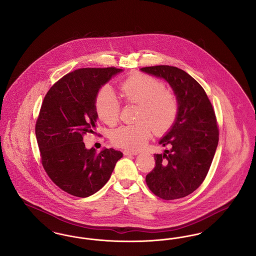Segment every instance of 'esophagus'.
<instances>
[{
    "label": "esophagus",
    "mask_w": 256,
    "mask_h": 256,
    "mask_svg": "<svg viewBox=\"0 0 256 256\" xmlns=\"http://www.w3.org/2000/svg\"><path fill=\"white\" fill-rule=\"evenodd\" d=\"M139 152L137 150H124V156H136Z\"/></svg>",
    "instance_id": "1"
}]
</instances>
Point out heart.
Returning a JSON list of instances; mask_svg holds the SVG:
<instances>
[{"label":"heart","instance_id":"heart-1","mask_svg":"<svg viewBox=\"0 0 256 256\" xmlns=\"http://www.w3.org/2000/svg\"><path fill=\"white\" fill-rule=\"evenodd\" d=\"M163 86L146 76H135L128 78L119 86L121 97L128 104H139L137 112L138 124L122 126L115 130L112 141L128 148L145 146L152 132L165 134L170 128L178 114L176 100ZM98 117L110 126L119 121L120 106L110 89H102L96 100Z\"/></svg>","mask_w":256,"mask_h":256}]
</instances>
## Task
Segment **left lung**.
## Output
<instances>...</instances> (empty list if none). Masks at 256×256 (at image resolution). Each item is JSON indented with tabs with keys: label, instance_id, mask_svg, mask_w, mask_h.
<instances>
[{
	"label": "left lung",
	"instance_id": "obj_1",
	"mask_svg": "<svg viewBox=\"0 0 256 256\" xmlns=\"http://www.w3.org/2000/svg\"><path fill=\"white\" fill-rule=\"evenodd\" d=\"M141 71L166 80L178 104L176 122L159 141L170 150L154 154L156 166L146 176V185L162 200L182 198L200 186L211 166L219 142L215 111L204 89L182 69L158 65Z\"/></svg>",
	"mask_w": 256,
	"mask_h": 256
}]
</instances>
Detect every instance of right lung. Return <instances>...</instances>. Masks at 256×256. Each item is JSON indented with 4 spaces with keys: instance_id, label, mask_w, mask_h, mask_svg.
<instances>
[{
    "instance_id": "add662e5",
    "label": "right lung",
    "mask_w": 256,
    "mask_h": 256,
    "mask_svg": "<svg viewBox=\"0 0 256 256\" xmlns=\"http://www.w3.org/2000/svg\"><path fill=\"white\" fill-rule=\"evenodd\" d=\"M122 69L82 68L62 76L44 98L36 124L41 163L50 178L70 195L86 198L106 183L122 154L87 150L84 135L96 134L98 89Z\"/></svg>"
}]
</instances>
